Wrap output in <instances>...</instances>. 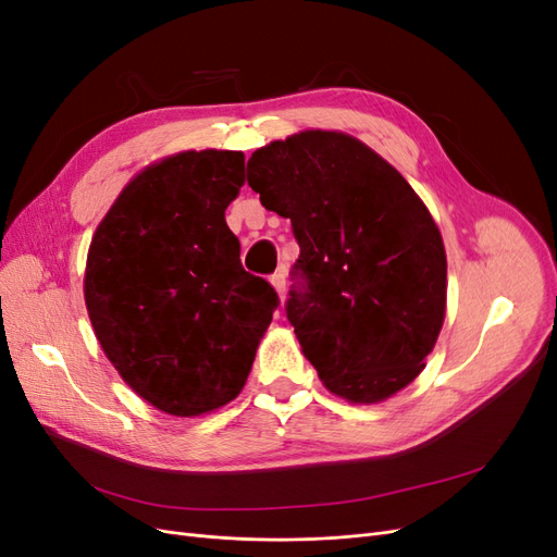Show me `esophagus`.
I'll return each instance as SVG.
<instances>
[{
  "instance_id": "1",
  "label": "esophagus",
  "mask_w": 557,
  "mask_h": 557,
  "mask_svg": "<svg viewBox=\"0 0 557 557\" xmlns=\"http://www.w3.org/2000/svg\"><path fill=\"white\" fill-rule=\"evenodd\" d=\"M285 276H288V272H285V267H278L276 272L272 274V278H269V281H272L274 288H276V293H278V297H281V301L285 299V293H288V290H285Z\"/></svg>"
}]
</instances>
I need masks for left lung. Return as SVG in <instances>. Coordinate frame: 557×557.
Wrapping results in <instances>:
<instances>
[{"mask_svg": "<svg viewBox=\"0 0 557 557\" xmlns=\"http://www.w3.org/2000/svg\"><path fill=\"white\" fill-rule=\"evenodd\" d=\"M262 207L299 244L285 315L327 391L381 401L409 385L446 313V250L430 211L372 148L301 132L248 160Z\"/></svg>", "mask_w": 557, "mask_h": 557, "instance_id": "1", "label": "left lung"}]
</instances>
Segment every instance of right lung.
I'll use <instances>...</instances> for the list:
<instances>
[{
    "label": "right lung",
    "mask_w": 557,
    "mask_h": 557,
    "mask_svg": "<svg viewBox=\"0 0 557 557\" xmlns=\"http://www.w3.org/2000/svg\"><path fill=\"white\" fill-rule=\"evenodd\" d=\"M244 153L188 150L148 166L99 223L86 307L134 393L172 416L209 413L242 393L278 295L248 274L225 209Z\"/></svg>",
    "instance_id": "right-lung-1"
}]
</instances>
